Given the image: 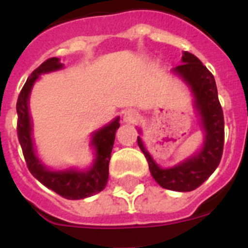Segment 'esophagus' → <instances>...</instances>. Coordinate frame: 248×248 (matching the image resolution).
<instances>
[{
  "mask_svg": "<svg viewBox=\"0 0 248 248\" xmlns=\"http://www.w3.org/2000/svg\"><path fill=\"white\" fill-rule=\"evenodd\" d=\"M138 118H139V113L135 109H128L123 114V122L129 123V124H133V123L137 122Z\"/></svg>",
  "mask_w": 248,
  "mask_h": 248,
  "instance_id": "obj_1",
  "label": "esophagus"
}]
</instances>
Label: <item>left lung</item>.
Instances as JSON below:
<instances>
[{
	"mask_svg": "<svg viewBox=\"0 0 248 248\" xmlns=\"http://www.w3.org/2000/svg\"><path fill=\"white\" fill-rule=\"evenodd\" d=\"M172 72L190 85L195 95V108L200 114L205 131L202 149L184 163L161 169L153 160L140 137H138V145L148 160L151 175L161 187L186 192L202 185L220 164L225 140V122L214 76L198 57L184 52L181 64Z\"/></svg>",
	"mask_w": 248,
	"mask_h": 248,
	"instance_id": "left-lung-1",
	"label": "left lung"
}]
</instances>
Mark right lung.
Instances as JSON below:
<instances>
[{
	"label": "right lung",
	"instance_id": "obj_1",
	"mask_svg": "<svg viewBox=\"0 0 248 248\" xmlns=\"http://www.w3.org/2000/svg\"><path fill=\"white\" fill-rule=\"evenodd\" d=\"M63 68L59 59H47L46 62L34 69L28 77L17 100V135L21 144L23 156L30 172L36 177L39 183L46 187L53 190L62 198L68 200H80L89 198L92 195L98 194L105 187L109 176V161H110L111 149L115 139V131L120 126L119 117L115 118L110 124L99 129L92 137V145L95 148V160L88 170H63V171H52L48 170L41 160L37 157L34 151L33 140H32V123H31L30 111H28V98L31 89L34 82L38 79L39 74L49 73Z\"/></svg>",
	"mask_w": 248,
	"mask_h": 248
}]
</instances>
